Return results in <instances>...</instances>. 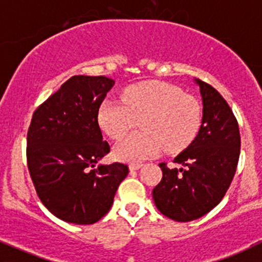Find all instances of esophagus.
Instances as JSON below:
<instances>
[{
	"instance_id": "1",
	"label": "esophagus",
	"mask_w": 262,
	"mask_h": 262,
	"mask_svg": "<svg viewBox=\"0 0 262 262\" xmlns=\"http://www.w3.org/2000/svg\"><path fill=\"white\" fill-rule=\"evenodd\" d=\"M139 167H142L141 162H133V164L129 165V169H130L132 171H133V170H138Z\"/></svg>"
}]
</instances>
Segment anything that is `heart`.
<instances>
[{
    "instance_id": "b5f03b06",
    "label": "heart",
    "mask_w": 262,
    "mask_h": 262,
    "mask_svg": "<svg viewBox=\"0 0 262 262\" xmlns=\"http://www.w3.org/2000/svg\"><path fill=\"white\" fill-rule=\"evenodd\" d=\"M123 102L107 98L100 105L97 121L110 138L125 136L141 120L142 133L125 137L114 147L119 161L138 162L165 148L178 151L197 136L202 121L201 106L179 87L164 82H143L125 88Z\"/></svg>"
}]
</instances>
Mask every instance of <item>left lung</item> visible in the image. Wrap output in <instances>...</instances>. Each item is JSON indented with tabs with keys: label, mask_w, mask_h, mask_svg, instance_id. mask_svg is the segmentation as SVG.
Here are the masks:
<instances>
[{
	"label": "left lung",
	"mask_w": 262,
	"mask_h": 262,
	"mask_svg": "<svg viewBox=\"0 0 262 262\" xmlns=\"http://www.w3.org/2000/svg\"><path fill=\"white\" fill-rule=\"evenodd\" d=\"M194 82L204 105L199 134L172 161L180 169L160 164L162 179L152 190L159 211L180 223L204 216L222 201L241 151L239 128L227 101L207 83Z\"/></svg>",
	"instance_id": "1"
}]
</instances>
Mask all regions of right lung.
Here are the masks:
<instances>
[{"label": "right lung", "instance_id": "obj_1", "mask_svg": "<svg viewBox=\"0 0 262 262\" xmlns=\"http://www.w3.org/2000/svg\"><path fill=\"white\" fill-rule=\"evenodd\" d=\"M115 84L106 77L74 75L34 111L28 129L27 161L46 209L78 225L95 224L111 209L126 165H96L110 146L97 113Z\"/></svg>", "mask_w": 262, "mask_h": 262}]
</instances>
